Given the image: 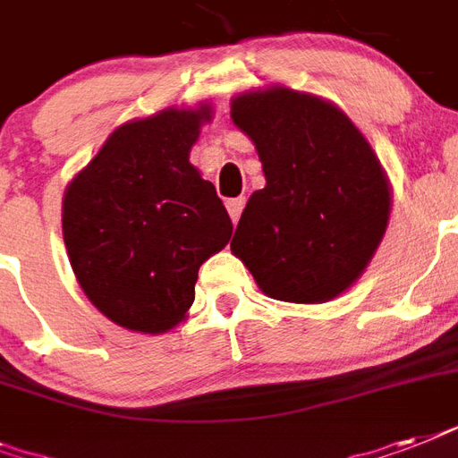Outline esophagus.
<instances>
[{
	"mask_svg": "<svg viewBox=\"0 0 458 458\" xmlns=\"http://www.w3.org/2000/svg\"><path fill=\"white\" fill-rule=\"evenodd\" d=\"M244 204H247V199H244V197H237V199H230L228 204H225V207H228L230 218H233V223H235V225H237V221H240V216H242Z\"/></svg>",
	"mask_w": 458,
	"mask_h": 458,
	"instance_id": "obj_1",
	"label": "esophagus"
}]
</instances>
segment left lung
<instances>
[{"label": "left lung", "mask_w": 458, "mask_h": 458, "mask_svg": "<svg viewBox=\"0 0 458 458\" xmlns=\"http://www.w3.org/2000/svg\"><path fill=\"white\" fill-rule=\"evenodd\" d=\"M230 118L266 175L230 250L273 300H335L366 271L390 221V182L376 152L335 104L290 88L237 95Z\"/></svg>", "instance_id": "obj_1"}]
</instances>
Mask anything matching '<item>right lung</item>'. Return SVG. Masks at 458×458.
Masks as SVG:
<instances>
[{"mask_svg": "<svg viewBox=\"0 0 458 458\" xmlns=\"http://www.w3.org/2000/svg\"><path fill=\"white\" fill-rule=\"evenodd\" d=\"M211 106L118 125L64 194V242L82 293L116 326L165 333L194 301L199 266L233 221L190 164Z\"/></svg>", "mask_w": 458, "mask_h": 458, "instance_id": "add662e5", "label": "right lung"}]
</instances>
